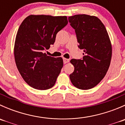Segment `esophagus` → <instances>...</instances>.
I'll return each mask as SVG.
<instances>
[{"label": "esophagus", "mask_w": 125, "mask_h": 125, "mask_svg": "<svg viewBox=\"0 0 125 125\" xmlns=\"http://www.w3.org/2000/svg\"><path fill=\"white\" fill-rule=\"evenodd\" d=\"M63 63H64V64L66 63H68L69 61H70V60H69V59H65V58H63Z\"/></svg>", "instance_id": "1"}]
</instances>
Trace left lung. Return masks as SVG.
Instances as JSON below:
<instances>
[{
  "label": "left lung",
  "mask_w": 125,
  "mask_h": 125,
  "mask_svg": "<svg viewBox=\"0 0 125 125\" xmlns=\"http://www.w3.org/2000/svg\"><path fill=\"white\" fill-rule=\"evenodd\" d=\"M75 30L79 46L83 50L82 59H71L74 71L70 75L71 82L83 90L91 89L104 78L109 69L112 46L105 26L98 17L77 14L68 17Z\"/></svg>",
  "instance_id": "8db88e82"
}]
</instances>
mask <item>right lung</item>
<instances>
[{
	"mask_svg": "<svg viewBox=\"0 0 125 125\" xmlns=\"http://www.w3.org/2000/svg\"><path fill=\"white\" fill-rule=\"evenodd\" d=\"M68 22L66 16L30 15L19 28L14 48L15 62L25 82L34 89L46 90L55 85L63 59L48 56L43 51L53 45L57 33Z\"/></svg>",
	"mask_w": 125,
	"mask_h": 125,
	"instance_id": "1",
	"label": "right lung"
}]
</instances>
